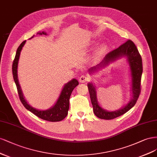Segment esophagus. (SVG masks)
Segmentation results:
<instances>
[{
    "mask_svg": "<svg viewBox=\"0 0 157 157\" xmlns=\"http://www.w3.org/2000/svg\"><path fill=\"white\" fill-rule=\"evenodd\" d=\"M88 80H89V78L85 75H81L79 79V81L81 83H85L86 82H87Z\"/></svg>",
    "mask_w": 157,
    "mask_h": 157,
    "instance_id": "1",
    "label": "esophagus"
}]
</instances>
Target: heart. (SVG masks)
<instances>
[{
    "mask_svg": "<svg viewBox=\"0 0 157 157\" xmlns=\"http://www.w3.org/2000/svg\"><path fill=\"white\" fill-rule=\"evenodd\" d=\"M104 52H105V48L104 47H102V48L99 49V50L98 51L97 55H98V56H100V55H102L104 53Z\"/></svg>",
    "mask_w": 157,
    "mask_h": 157,
    "instance_id": "b5f03b06",
    "label": "heart"
}]
</instances>
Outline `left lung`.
Listing matches in <instances>:
<instances>
[{"mask_svg":"<svg viewBox=\"0 0 157 157\" xmlns=\"http://www.w3.org/2000/svg\"><path fill=\"white\" fill-rule=\"evenodd\" d=\"M126 57L127 58L128 62L130 64L131 70V76H132V90L133 98L130 102L126 105L124 107L115 112H108L100 107L97 102V94H96L95 87L91 83L87 85L89 92L90 94V100L93 107V112L95 115L100 119L110 120L124 114L129 111L136 104L139 98L141 93V79L143 72L142 59L141 55L136 48L135 44L132 40H128L125 43L113 51L109 52L104 59L103 61L100 64L104 66L108 64L109 62L117 59L120 57ZM99 65V66H100ZM97 67H94L90 69V71H94Z\"/></svg>","mask_w":157,"mask_h":157,"instance_id":"obj_1","label":"left lung"}]
</instances>
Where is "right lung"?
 Segmentation results:
<instances>
[{
  "label": "right lung",
  "instance_id": "add662e5",
  "mask_svg": "<svg viewBox=\"0 0 157 157\" xmlns=\"http://www.w3.org/2000/svg\"><path fill=\"white\" fill-rule=\"evenodd\" d=\"M37 34H45L46 33L44 32H39L37 33ZM32 36L31 38H33ZM26 40L23 41L19 46L18 47L16 56H15V59L13 60V64H12V74H13V78L15 82V83L16 85L17 93L20 100H21V103L24 105V107L28 109L30 112L34 113L35 115H36L39 118L48 121H51V122H57V121H60L64 119L68 114V111L69 109V102H70V97L71 96L72 92L73 91L74 89L76 87V86L79 84L78 80L75 79H73L72 80L70 81L68 83H67L64 85V88L63 89L61 93H60L59 97L57 101L56 104H55L53 107H52L51 109H49L45 111H40L36 109H34L31 105L27 104L26 100H25L23 93L21 92V87L19 84L18 79H17V64H18V60L19 59L20 53H21V49L25 45Z\"/></svg>",
  "mask_w": 157,
  "mask_h": 157
}]
</instances>
